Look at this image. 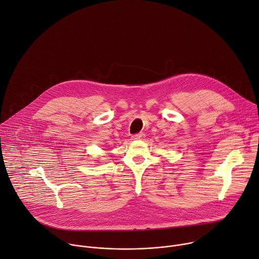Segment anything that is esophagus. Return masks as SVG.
Returning a JSON list of instances; mask_svg holds the SVG:
<instances>
[{
  "label": "esophagus",
  "instance_id": "1",
  "mask_svg": "<svg viewBox=\"0 0 259 259\" xmlns=\"http://www.w3.org/2000/svg\"><path fill=\"white\" fill-rule=\"evenodd\" d=\"M133 140H137V139H143L144 138V134L143 133H138V134H135V135H133L132 137H131Z\"/></svg>",
  "mask_w": 259,
  "mask_h": 259
}]
</instances>
